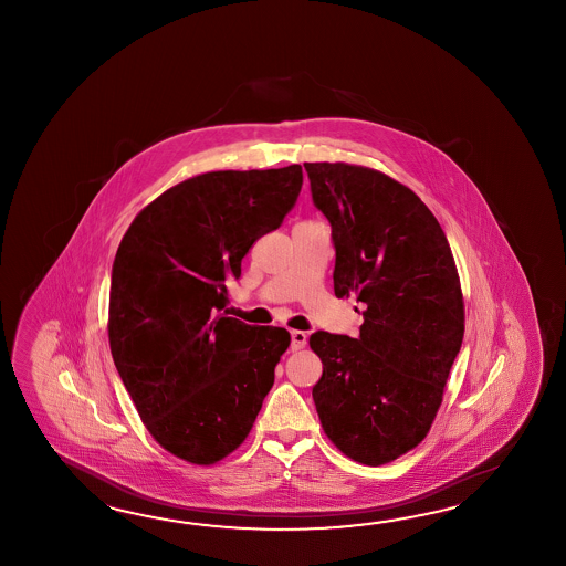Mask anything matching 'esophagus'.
I'll use <instances>...</instances> for the list:
<instances>
[{
	"label": "esophagus",
	"mask_w": 566,
	"mask_h": 566,
	"mask_svg": "<svg viewBox=\"0 0 566 566\" xmlns=\"http://www.w3.org/2000/svg\"><path fill=\"white\" fill-rule=\"evenodd\" d=\"M305 344H307V334L300 332V329H293V332H291V348H305Z\"/></svg>",
	"instance_id": "obj_1"
}]
</instances>
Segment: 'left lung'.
<instances>
[{"mask_svg":"<svg viewBox=\"0 0 566 566\" xmlns=\"http://www.w3.org/2000/svg\"><path fill=\"white\" fill-rule=\"evenodd\" d=\"M303 166L332 224L336 297L356 295L364 315L358 337H310L324 364L313 402L344 455L385 465L421 443L443 402L465 329L458 266L433 212L400 181L344 161Z\"/></svg>","mask_w":566,"mask_h":566,"instance_id":"8db88e82","label":"left lung"}]
</instances>
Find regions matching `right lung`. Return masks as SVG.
Returning <instances> with one entry per match:
<instances>
[{"label":"right lung","instance_id":"add662e5","mask_svg":"<svg viewBox=\"0 0 566 566\" xmlns=\"http://www.w3.org/2000/svg\"><path fill=\"white\" fill-rule=\"evenodd\" d=\"M301 166L208 171L157 196L120 241L108 344L147 431L212 465L241 447L291 344L283 327L227 313V279L297 202Z\"/></svg>","mask_w":566,"mask_h":566}]
</instances>
